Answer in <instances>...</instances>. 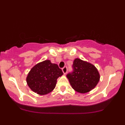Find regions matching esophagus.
Wrapping results in <instances>:
<instances>
[{
	"label": "esophagus",
	"mask_w": 125,
	"mask_h": 125,
	"mask_svg": "<svg viewBox=\"0 0 125 125\" xmlns=\"http://www.w3.org/2000/svg\"><path fill=\"white\" fill-rule=\"evenodd\" d=\"M67 67H64L63 68H62V72H63V73L65 74H66V73H67Z\"/></svg>",
	"instance_id": "1"
}]
</instances>
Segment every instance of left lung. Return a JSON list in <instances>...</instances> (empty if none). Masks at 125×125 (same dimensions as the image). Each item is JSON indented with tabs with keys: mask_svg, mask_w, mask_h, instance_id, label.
<instances>
[{
	"mask_svg": "<svg viewBox=\"0 0 125 125\" xmlns=\"http://www.w3.org/2000/svg\"><path fill=\"white\" fill-rule=\"evenodd\" d=\"M72 67L73 72L66 76L74 90L85 94L96 87L99 81L100 74L94 64L76 58Z\"/></svg>",
	"mask_w": 125,
	"mask_h": 125,
	"instance_id": "left-lung-1",
	"label": "left lung"
}]
</instances>
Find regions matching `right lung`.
Masks as SVG:
<instances>
[{"label":"right lung","instance_id":"obj_1","mask_svg":"<svg viewBox=\"0 0 125 125\" xmlns=\"http://www.w3.org/2000/svg\"><path fill=\"white\" fill-rule=\"evenodd\" d=\"M63 74L58 64L46 60L31 69L26 77V82L32 91L40 95H44L54 89L57 79Z\"/></svg>","mask_w":125,"mask_h":125}]
</instances>
